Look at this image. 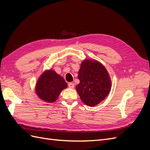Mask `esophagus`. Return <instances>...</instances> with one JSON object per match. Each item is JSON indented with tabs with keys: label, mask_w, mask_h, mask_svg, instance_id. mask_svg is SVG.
Returning <instances> with one entry per match:
<instances>
[{
	"label": "esophagus",
	"mask_w": 150,
	"mask_h": 150,
	"mask_svg": "<svg viewBox=\"0 0 150 150\" xmlns=\"http://www.w3.org/2000/svg\"><path fill=\"white\" fill-rule=\"evenodd\" d=\"M68 86L69 88H73L74 87V84L73 83H69L68 84Z\"/></svg>",
	"instance_id": "1"
}]
</instances>
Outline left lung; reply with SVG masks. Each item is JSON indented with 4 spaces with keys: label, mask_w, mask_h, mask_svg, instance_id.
<instances>
[{
    "label": "left lung",
    "mask_w": 150,
    "mask_h": 150,
    "mask_svg": "<svg viewBox=\"0 0 150 150\" xmlns=\"http://www.w3.org/2000/svg\"><path fill=\"white\" fill-rule=\"evenodd\" d=\"M78 78L80 83L76 89L81 101L88 106L99 104L110 92V74L105 67L96 60L89 59L81 62Z\"/></svg>",
    "instance_id": "obj_1"
}]
</instances>
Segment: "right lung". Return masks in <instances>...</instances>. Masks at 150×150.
<instances>
[{"mask_svg": "<svg viewBox=\"0 0 150 150\" xmlns=\"http://www.w3.org/2000/svg\"><path fill=\"white\" fill-rule=\"evenodd\" d=\"M67 87L64 78L52 69L40 75L35 85V93L44 102H55L61 91Z\"/></svg>", "mask_w": 150, "mask_h": 150, "instance_id": "1", "label": "right lung"}]
</instances>
